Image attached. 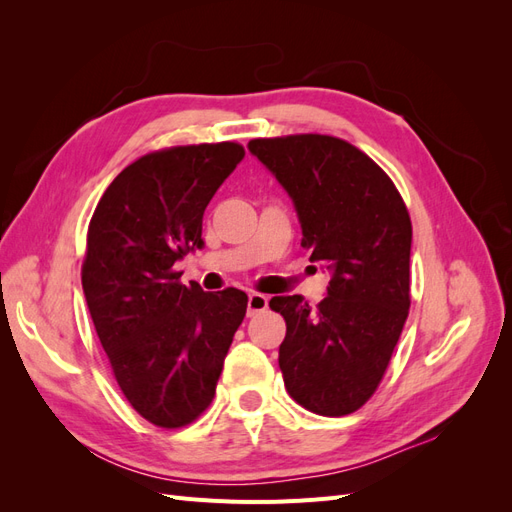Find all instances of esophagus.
<instances>
[{"mask_svg":"<svg viewBox=\"0 0 512 512\" xmlns=\"http://www.w3.org/2000/svg\"><path fill=\"white\" fill-rule=\"evenodd\" d=\"M267 307H269V297H267V294L252 292L250 297H247V316H256L260 312H265Z\"/></svg>","mask_w":512,"mask_h":512,"instance_id":"esophagus-1","label":"esophagus"}]
</instances>
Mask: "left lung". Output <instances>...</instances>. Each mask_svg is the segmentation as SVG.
Instances as JSON below:
<instances>
[{
  "mask_svg": "<svg viewBox=\"0 0 512 512\" xmlns=\"http://www.w3.org/2000/svg\"><path fill=\"white\" fill-rule=\"evenodd\" d=\"M247 149L288 192L301 245L331 275L316 309L301 294L269 301L286 320V391L309 412L350 414L378 389L408 318V209L389 175L342 138H254Z\"/></svg>",
  "mask_w": 512,
  "mask_h": 512,
  "instance_id": "obj_1",
  "label": "left lung"
}]
</instances>
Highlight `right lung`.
I'll return each instance as SVG.
<instances>
[{"label":"right lung","instance_id":"obj_1","mask_svg":"<svg viewBox=\"0 0 512 512\" xmlns=\"http://www.w3.org/2000/svg\"><path fill=\"white\" fill-rule=\"evenodd\" d=\"M243 156L237 143L147 153L113 179L89 222L91 320L119 389L158 427H183L209 408L245 316V292L183 286L173 271L205 245L203 213Z\"/></svg>","mask_w":512,"mask_h":512}]
</instances>
